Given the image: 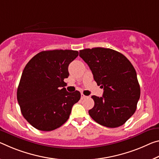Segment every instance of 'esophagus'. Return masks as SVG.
<instances>
[{"instance_id":"esophagus-1","label":"esophagus","mask_w":159,"mask_h":159,"mask_svg":"<svg viewBox=\"0 0 159 159\" xmlns=\"http://www.w3.org/2000/svg\"><path fill=\"white\" fill-rule=\"evenodd\" d=\"M88 98V96H85V95H84V94H83V93H82V94H81V99H82V100H83V99H85V98Z\"/></svg>"}]
</instances>
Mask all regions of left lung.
<instances>
[{
  "mask_svg": "<svg viewBox=\"0 0 159 159\" xmlns=\"http://www.w3.org/2000/svg\"><path fill=\"white\" fill-rule=\"evenodd\" d=\"M95 81L104 90L102 97L93 95L94 107L89 113L100 125L115 128L124 125L137 109L140 86L131 62L121 53L95 47L80 50Z\"/></svg>",
  "mask_w": 159,
  "mask_h": 159,
  "instance_id": "8db88e82",
  "label": "left lung"
}]
</instances>
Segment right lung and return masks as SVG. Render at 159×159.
Here are the masks:
<instances>
[{
    "instance_id": "add662e5",
    "label": "right lung",
    "mask_w": 159,
    "mask_h": 159,
    "mask_svg": "<svg viewBox=\"0 0 159 159\" xmlns=\"http://www.w3.org/2000/svg\"><path fill=\"white\" fill-rule=\"evenodd\" d=\"M79 56L74 50L43 51L32 57L22 71L17 99L25 119L37 129L52 131L69 119L80 98L78 90L64 87L69 64Z\"/></svg>"
}]
</instances>
